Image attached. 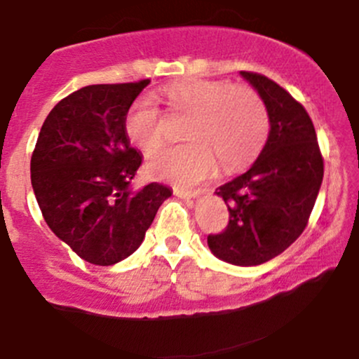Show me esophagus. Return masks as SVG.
I'll return each mask as SVG.
<instances>
[{
	"label": "esophagus",
	"instance_id": "obj_1",
	"mask_svg": "<svg viewBox=\"0 0 359 359\" xmlns=\"http://www.w3.org/2000/svg\"><path fill=\"white\" fill-rule=\"evenodd\" d=\"M204 191L203 189H196V191H185V189H174V194L177 197H182V199H194V197H199Z\"/></svg>",
	"mask_w": 359,
	"mask_h": 359
}]
</instances>
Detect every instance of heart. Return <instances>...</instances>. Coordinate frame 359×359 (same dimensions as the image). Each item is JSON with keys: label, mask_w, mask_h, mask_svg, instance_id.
<instances>
[{"label": "heart", "mask_w": 359, "mask_h": 359, "mask_svg": "<svg viewBox=\"0 0 359 359\" xmlns=\"http://www.w3.org/2000/svg\"><path fill=\"white\" fill-rule=\"evenodd\" d=\"M174 111L191 114L184 137L191 142L158 151L148 172L160 180L194 185L209 177L221 160L224 170L245 167L269 138L270 118L253 89L228 81L185 79L163 89ZM125 133L145 155L162 145L160 111L151 97H140L128 109Z\"/></svg>", "instance_id": "1"}]
</instances>
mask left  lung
<instances>
[{
	"label": "left lung",
	"instance_id": "8db88e82",
	"mask_svg": "<svg viewBox=\"0 0 359 359\" xmlns=\"http://www.w3.org/2000/svg\"><path fill=\"white\" fill-rule=\"evenodd\" d=\"M241 76L258 90L270 133L257 162L216 189L229 211L224 231L208 236L222 262L255 266L278 257L306 229L324 177V158L309 113L282 86L257 72Z\"/></svg>",
	"mask_w": 359,
	"mask_h": 359
}]
</instances>
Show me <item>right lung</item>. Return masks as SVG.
I'll return each instance as SVG.
<instances>
[{
    "mask_svg": "<svg viewBox=\"0 0 359 359\" xmlns=\"http://www.w3.org/2000/svg\"><path fill=\"white\" fill-rule=\"evenodd\" d=\"M150 79L86 86L57 102L40 130L30 172L40 211L57 238L86 262L108 266L138 250L172 191L133 192L142 155L125 116Z\"/></svg>",
    "mask_w": 359,
    "mask_h": 359,
    "instance_id": "1",
    "label": "right lung"
}]
</instances>
